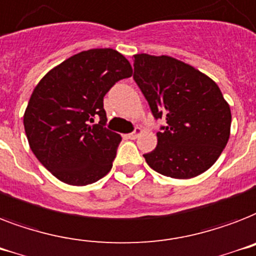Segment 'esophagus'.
<instances>
[{
	"mask_svg": "<svg viewBox=\"0 0 256 256\" xmlns=\"http://www.w3.org/2000/svg\"><path fill=\"white\" fill-rule=\"evenodd\" d=\"M141 132H142V130H141L140 126H138V128H136V130H134V132H132V134H128V138H132V140H134V138H138V136H140V134H141Z\"/></svg>",
	"mask_w": 256,
	"mask_h": 256,
	"instance_id": "1",
	"label": "esophagus"
}]
</instances>
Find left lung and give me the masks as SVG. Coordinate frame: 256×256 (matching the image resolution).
I'll use <instances>...</instances> for the list:
<instances>
[{"instance_id":"obj_1","label":"left lung","mask_w":256,"mask_h":256,"mask_svg":"<svg viewBox=\"0 0 256 256\" xmlns=\"http://www.w3.org/2000/svg\"><path fill=\"white\" fill-rule=\"evenodd\" d=\"M134 79L156 118L157 146L144 154L153 170L172 178L197 177L228 144L232 111L220 87L193 66L168 55H134Z\"/></svg>"}]
</instances>
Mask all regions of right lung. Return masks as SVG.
I'll use <instances>...</instances> for the list:
<instances>
[{"label": "right lung", "mask_w": 256, "mask_h": 256, "mask_svg": "<svg viewBox=\"0 0 256 256\" xmlns=\"http://www.w3.org/2000/svg\"><path fill=\"white\" fill-rule=\"evenodd\" d=\"M132 76L128 59L114 48H91L44 75L24 115L28 145L62 182L84 186L111 170L122 136L107 130L103 98L116 82ZM99 116V124H91Z\"/></svg>", "instance_id": "right-lung-1"}]
</instances>
